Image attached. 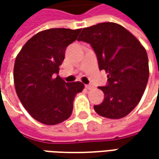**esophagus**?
I'll list each match as a JSON object with an SVG mask.
<instances>
[{"label":"esophagus","instance_id":"1","mask_svg":"<svg viewBox=\"0 0 159 159\" xmlns=\"http://www.w3.org/2000/svg\"><path fill=\"white\" fill-rule=\"evenodd\" d=\"M85 87H86V89H89V90H91V89H94V86H93V85H91V84H88V85H85Z\"/></svg>","mask_w":159,"mask_h":159}]
</instances>
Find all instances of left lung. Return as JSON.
I'll return each instance as SVG.
<instances>
[{
    "instance_id": "left-lung-1",
    "label": "left lung",
    "mask_w": 159,
    "mask_h": 159,
    "mask_svg": "<svg viewBox=\"0 0 159 159\" xmlns=\"http://www.w3.org/2000/svg\"><path fill=\"white\" fill-rule=\"evenodd\" d=\"M91 45L100 70L108 73L107 85L99 87L104 94L95 105L97 114L118 119L136 107L149 80V60L140 41L116 23H101L84 28L78 38Z\"/></svg>"
}]
</instances>
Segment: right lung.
Returning a JSON list of instances; mask_svg holds the SVG:
<instances>
[{
    "mask_svg": "<svg viewBox=\"0 0 159 159\" xmlns=\"http://www.w3.org/2000/svg\"><path fill=\"white\" fill-rule=\"evenodd\" d=\"M81 29L53 28L40 32L24 45L16 58V95L29 114L45 125H57L70 116L83 83L65 82L58 76L66 48Z\"/></svg>",
    "mask_w": 159,
    "mask_h": 159,
    "instance_id": "right-lung-1",
    "label": "right lung"
}]
</instances>
